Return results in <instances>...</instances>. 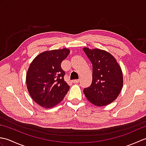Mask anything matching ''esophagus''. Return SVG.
<instances>
[{
    "mask_svg": "<svg viewBox=\"0 0 146 146\" xmlns=\"http://www.w3.org/2000/svg\"><path fill=\"white\" fill-rule=\"evenodd\" d=\"M79 81H80V80H78V79L73 80V83H78L79 82Z\"/></svg>",
    "mask_w": 146,
    "mask_h": 146,
    "instance_id": "esophagus-1",
    "label": "esophagus"
}]
</instances>
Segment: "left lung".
Wrapping results in <instances>:
<instances>
[{
  "instance_id": "left-lung-1",
  "label": "left lung",
  "mask_w": 146,
  "mask_h": 146,
  "mask_svg": "<svg viewBox=\"0 0 146 146\" xmlns=\"http://www.w3.org/2000/svg\"><path fill=\"white\" fill-rule=\"evenodd\" d=\"M83 49L93 66L92 84L83 90L86 98L98 107L111 104L123 87V75L120 65L106 51L88 48Z\"/></svg>"
}]
</instances>
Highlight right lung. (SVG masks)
Segmentation results:
<instances>
[{
	"mask_svg": "<svg viewBox=\"0 0 146 146\" xmlns=\"http://www.w3.org/2000/svg\"><path fill=\"white\" fill-rule=\"evenodd\" d=\"M70 52L67 48L44 51L31 63L26 73L27 88L31 97L41 107H55L69 90L61 64Z\"/></svg>",
	"mask_w": 146,
	"mask_h": 146,
	"instance_id": "obj_1",
	"label": "right lung"
}]
</instances>
